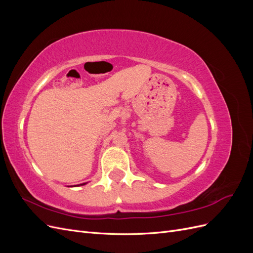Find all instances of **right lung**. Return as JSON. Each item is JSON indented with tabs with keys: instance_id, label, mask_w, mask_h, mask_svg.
<instances>
[{
	"instance_id": "right-lung-1",
	"label": "right lung",
	"mask_w": 253,
	"mask_h": 253,
	"mask_svg": "<svg viewBox=\"0 0 253 253\" xmlns=\"http://www.w3.org/2000/svg\"><path fill=\"white\" fill-rule=\"evenodd\" d=\"M81 185H84V183H81Z\"/></svg>"
}]
</instances>
